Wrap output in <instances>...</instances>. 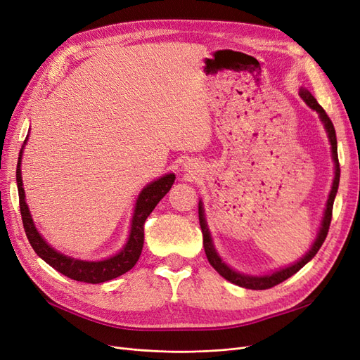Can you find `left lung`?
<instances>
[{"label": "left lung", "instance_id": "obj_1", "mask_svg": "<svg viewBox=\"0 0 360 360\" xmlns=\"http://www.w3.org/2000/svg\"><path fill=\"white\" fill-rule=\"evenodd\" d=\"M300 95H301V98L304 100V103L309 108L316 111V113L320 117V120H321V123H323V127H325L326 134H328L329 143H330L333 165H335V171H333V172H335V176H333L332 188H330V192H329V196H328L326 207H325V212H323V217H321L320 228L317 231V237H316L314 243L311 244V247H309V250L300 260H296L295 264L272 271V272H269V274L252 276V274H244V272H240V271H235L233 268H231L225 262V260H223L219 256L216 247H214V243H213V238H212V233H210V229H208V225H207L202 201L200 200V204H198V214H200V225H201L202 238H204V250H205V255H207V259H208L210 265H212L223 278H226L228 281L237 284V286L244 288V289H252V290L269 289V288L277 286V284H280L281 281L288 280L293 274H296V272H298L304 265H307L309 260H311L316 256V253L319 252L321 244H323L326 235H328V231H329L330 219H332V207H333V201H335V196H337V192H338V184H340V162H338L337 134H335V128H333L332 120L326 115V111L321 108V105L316 101V98L311 95V92H309L305 88H301L300 89Z\"/></svg>", "mask_w": 360, "mask_h": 360}]
</instances>
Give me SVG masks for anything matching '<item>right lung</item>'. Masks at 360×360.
<instances>
[{"mask_svg": "<svg viewBox=\"0 0 360 360\" xmlns=\"http://www.w3.org/2000/svg\"><path fill=\"white\" fill-rule=\"evenodd\" d=\"M27 141H28V135L27 139H25L19 153L18 168H16V183H18L19 205H20V214H22L25 233H27L28 241L31 243L34 252L39 255L46 264H49L58 272H60V274H64L68 278H72L76 281L98 284V283L113 280L128 272L135 264H137V260L143 250L144 221L148 217V214L153 212V208L158 205V202L162 200V198L167 195V192L171 189L172 183L176 180V176L172 174V172H168V174L159 177L148 183L147 186H144L137 198V201H135L128 240L125 245H123L116 255L101 260H82V259L71 257L55 250L53 247L41 237V233L37 231L34 225L28 204L25 201V191H23V183H22V169H20L23 147L27 144Z\"/></svg>", "mask_w": 360, "mask_h": 360, "instance_id": "add662e5", "label": "right lung"}]
</instances>
